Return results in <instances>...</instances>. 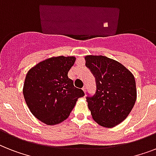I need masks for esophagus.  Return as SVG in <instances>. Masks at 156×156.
<instances>
[{"instance_id": "obj_1", "label": "esophagus", "mask_w": 156, "mask_h": 156, "mask_svg": "<svg viewBox=\"0 0 156 156\" xmlns=\"http://www.w3.org/2000/svg\"><path fill=\"white\" fill-rule=\"evenodd\" d=\"M83 91H84V92H87V86H84V87H83Z\"/></svg>"}]
</instances>
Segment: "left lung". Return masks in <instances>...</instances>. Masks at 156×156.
Segmentation results:
<instances>
[{"label": "left lung", "instance_id": "1", "mask_svg": "<svg viewBox=\"0 0 156 156\" xmlns=\"http://www.w3.org/2000/svg\"><path fill=\"white\" fill-rule=\"evenodd\" d=\"M86 66L95 78L96 90L86 97L93 119L111 128L128 116L135 104V79L118 61L104 56H87Z\"/></svg>", "mask_w": 156, "mask_h": 156}]
</instances>
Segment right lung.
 Segmentation results:
<instances>
[{"label":"right lung","instance_id":"right-lung-1","mask_svg":"<svg viewBox=\"0 0 156 156\" xmlns=\"http://www.w3.org/2000/svg\"><path fill=\"white\" fill-rule=\"evenodd\" d=\"M74 61V56L51 57L34 66L26 76V103L31 113L46 125H56L68 118L78 98L85 95L68 77Z\"/></svg>","mask_w":156,"mask_h":156}]
</instances>
